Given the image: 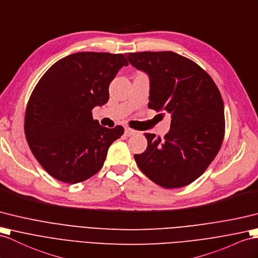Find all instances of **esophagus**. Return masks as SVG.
Wrapping results in <instances>:
<instances>
[{
	"label": "esophagus",
	"instance_id": "1",
	"mask_svg": "<svg viewBox=\"0 0 258 258\" xmlns=\"http://www.w3.org/2000/svg\"><path fill=\"white\" fill-rule=\"evenodd\" d=\"M135 134H137L136 130L131 129V128H129V127H125V128H124V135L127 136V137H130V136H133V135H135Z\"/></svg>",
	"mask_w": 258,
	"mask_h": 258
}]
</instances>
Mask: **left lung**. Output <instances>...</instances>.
Instances as JSON below:
<instances>
[{"label":"left lung","mask_w":258,"mask_h":258,"mask_svg":"<svg viewBox=\"0 0 258 258\" xmlns=\"http://www.w3.org/2000/svg\"><path fill=\"white\" fill-rule=\"evenodd\" d=\"M150 77L149 108L172 116L161 140L146 134L147 150L135 154L142 173L164 188L189 185L215 160L224 138V106L210 75L190 59L172 51L125 54Z\"/></svg>","instance_id":"left-lung-1"}]
</instances>
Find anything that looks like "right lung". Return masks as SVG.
I'll return each mask as SVG.
<instances>
[{
  "instance_id": "obj_1",
  "label": "right lung",
  "mask_w": 258,
  "mask_h": 258,
  "mask_svg": "<svg viewBox=\"0 0 258 258\" xmlns=\"http://www.w3.org/2000/svg\"><path fill=\"white\" fill-rule=\"evenodd\" d=\"M128 61L121 53L78 52L56 61L29 97L24 130L36 160L52 177L77 184L102 168L110 144L123 135L94 120L109 99V84Z\"/></svg>"
}]
</instances>
